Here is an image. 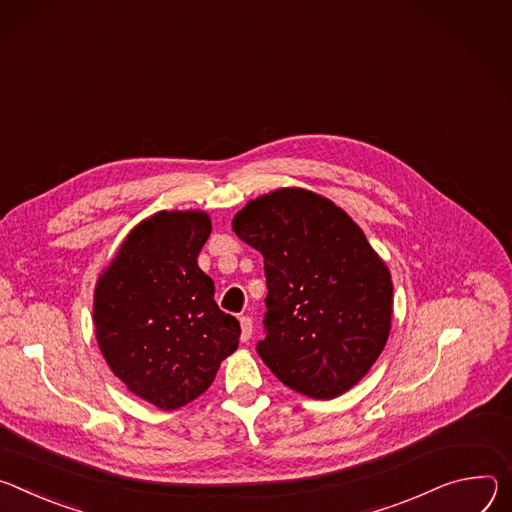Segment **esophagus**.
I'll return each mask as SVG.
<instances>
[{
    "label": "esophagus",
    "mask_w": 512,
    "mask_h": 512,
    "mask_svg": "<svg viewBox=\"0 0 512 512\" xmlns=\"http://www.w3.org/2000/svg\"><path fill=\"white\" fill-rule=\"evenodd\" d=\"M240 329H242L240 339H242V342H248V339L252 337V319L250 317H240Z\"/></svg>",
    "instance_id": "34e87169"
}]
</instances>
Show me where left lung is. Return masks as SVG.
I'll use <instances>...</instances> for the list:
<instances>
[{
  "mask_svg": "<svg viewBox=\"0 0 512 512\" xmlns=\"http://www.w3.org/2000/svg\"><path fill=\"white\" fill-rule=\"evenodd\" d=\"M264 256L266 337L256 352L311 399H335L386 346L392 280L358 223L329 199L287 187L250 201L232 221Z\"/></svg>",
  "mask_w": 512,
  "mask_h": 512,
  "instance_id": "obj_1",
  "label": "left lung"
}]
</instances>
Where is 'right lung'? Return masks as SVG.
Masks as SVG:
<instances>
[{"instance_id": "right-lung-1", "label": "right lung", "mask_w": 512, "mask_h": 512, "mask_svg": "<svg viewBox=\"0 0 512 512\" xmlns=\"http://www.w3.org/2000/svg\"><path fill=\"white\" fill-rule=\"evenodd\" d=\"M209 234L203 211H158L128 234L95 287L105 362L162 411L203 394L240 342L238 319L217 307L213 280L197 264Z\"/></svg>"}]
</instances>
